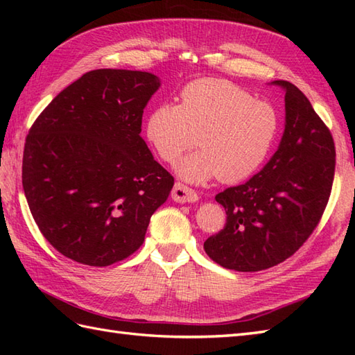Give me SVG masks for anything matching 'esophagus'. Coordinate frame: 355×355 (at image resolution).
I'll use <instances>...</instances> for the list:
<instances>
[{
    "label": "esophagus",
    "mask_w": 355,
    "mask_h": 355,
    "mask_svg": "<svg viewBox=\"0 0 355 355\" xmlns=\"http://www.w3.org/2000/svg\"><path fill=\"white\" fill-rule=\"evenodd\" d=\"M172 200L177 202H195L198 201V193L183 183H175L172 189Z\"/></svg>",
    "instance_id": "esophagus-1"
}]
</instances>
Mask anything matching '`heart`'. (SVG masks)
<instances>
[{
    "label": "heart",
    "mask_w": 355,
    "mask_h": 355,
    "mask_svg": "<svg viewBox=\"0 0 355 355\" xmlns=\"http://www.w3.org/2000/svg\"><path fill=\"white\" fill-rule=\"evenodd\" d=\"M281 128L277 110L223 79L186 85L182 102L162 103L146 120V139L158 157L175 163L195 145L198 153L175 166L180 178L206 183L216 178L238 183L266 162Z\"/></svg>",
    "instance_id": "heart-1"
}]
</instances>
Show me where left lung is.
<instances>
[{"instance_id": "left-lung-1", "label": "left lung", "mask_w": 355, "mask_h": 355, "mask_svg": "<svg viewBox=\"0 0 355 355\" xmlns=\"http://www.w3.org/2000/svg\"><path fill=\"white\" fill-rule=\"evenodd\" d=\"M271 85L285 92V130L277 150L248 182L215 197L227 221L206 239L205 250L229 270L259 271L290 258L319 224L333 187V135L296 85Z\"/></svg>"}]
</instances>
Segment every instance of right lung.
Listing matches in <instances>:
<instances>
[{
  "label": "right lung",
  "mask_w": 355,
  "mask_h": 355,
  "mask_svg": "<svg viewBox=\"0 0 355 355\" xmlns=\"http://www.w3.org/2000/svg\"><path fill=\"white\" fill-rule=\"evenodd\" d=\"M160 85L146 71H88L30 128L22 187L44 238L67 258L92 267L128 258L168 200L173 177L140 135Z\"/></svg>",
  "instance_id": "1"
}]
</instances>
